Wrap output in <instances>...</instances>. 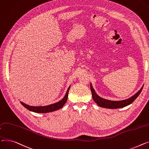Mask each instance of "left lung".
<instances>
[{
    "instance_id": "obj_1",
    "label": "left lung",
    "mask_w": 149,
    "mask_h": 149,
    "mask_svg": "<svg viewBox=\"0 0 149 149\" xmlns=\"http://www.w3.org/2000/svg\"><path fill=\"white\" fill-rule=\"evenodd\" d=\"M90 88H91V91L93 99L94 101L97 103L99 107L102 108H108V109L121 108H123L129 105V104L132 103L138 97V96L140 94L143 90V87H142L141 90H139L138 93H136L135 95L132 96V97H131L128 99L121 100V101H111V100L104 99L99 97V96L95 93L91 84H90Z\"/></svg>"
}]
</instances>
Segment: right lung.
I'll use <instances>...</instances> for the list:
<instances>
[{
	"instance_id": "add662e5",
	"label": "right lung",
	"mask_w": 149,
	"mask_h": 149,
	"mask_svg": "<svg viewBox=\"0 0 149 149\" xmlns=\"http://www.w3.org/2000/svg\"><path fill=\"white\" fill-rule=\"evenodd\" d=\"M70 86L68 87V88L67 91V93L64 96V97L60 100L59 102L50 104V105L48 106H45V107H31L29 105H28L22 102H20L21 104L22 105L25 107L26 109H28V110L36 112V113H47V112H53L56 110H58L62 108L65 103L67 102V98H68V91L70 90Z\"/></svg>"
}]
</instances>
